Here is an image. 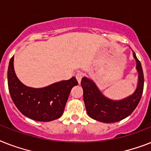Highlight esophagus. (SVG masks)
Returning a JSON list of instances; mask_svg holds the SVG:
<instances>
[{
  "mask_svg": "<svg viewBox=\"0 0 151 151\" xmlns=\"http://www.w3.org/2000/svg\"><path fill=\"white\" fill-rule=\"evenodd\" d=\"M76 78L78 80V83H81V78L83 77V73H81V72H78V73H76Z\"/></svg>",
  "mask_w": 151,
  "mask_h": 151,
  "instance_id": "34e87169",
  "label": "esophagus"
}]
</instances>
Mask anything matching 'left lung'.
Listing matches in <instances>:
<instances>
[{
    "instance_id": "1",
    "label": "left lung",
    "mask_w": 151,
    "mask_h": 151,
    "mask_svg": "<svg viewBox=\"0 0 151 151\" xmlns=\"http://www.w3.org/2000/svg\"><path fill=\"white\" fill-rule=\"evenodd\" d=\"M133 54L137 63L138 84L135 91L127 98L121 100L109 99L101 93L92 80L82 78L81 84L84 92V101L87 113L91 118L105 123L116 122L128 117L137 108L143 94L144 78L141 63L135 52H133Z\"/></svg>"
}]
</instances>
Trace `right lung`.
Listing matches in <instances>:
<instances>
[{"instance_id":"right-lung-1","label":"right lung","mask_w":151,"mask_h":151,"mask_svg":"<svg viewBox=\"0 0 151 151\" xmlns=\"http://www.w3.org/2000/svg\"><path fill=\"white\" fill-rule=\"evenodd\" d=\"M8 84L12 101L24 116L35 121L50 122L63 115L70 92L78 82L73 77L44 88L28 87L17 78L12 56L8 66Z\"/></svg>"}]
</instances>
